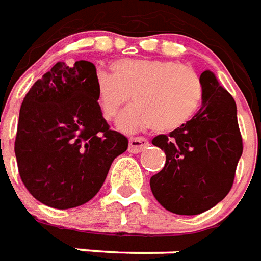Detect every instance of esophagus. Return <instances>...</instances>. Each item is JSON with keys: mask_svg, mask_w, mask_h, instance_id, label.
<instances>
[{"mask_svg": "<svg viewBox=\"0 0 261 261\" xmlns=\"http://www.w3.org/2000/svg\"><path fill=\"white\" fill-rule=\"evenodd\" d=\"M148 145V140L144 138V137H130V140H128V151H130V152H134V154L141 152V151L147 148Z\"/></svg>", "mask_w": 261, "mask_h": 261, "instance_id": "34e87169", "label": "esophagus"}]
</instances>
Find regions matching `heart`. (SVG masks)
Instances as JSON below:
<instances>
[{
  "label": "heart",
  "instance_id": "obj_1",
  "mask_svg": "<svg viewBox=\"0 0 261 261\" xmlns=\"http://www.w3.org/2000/svg\"><path fill=\"white\" fill-rule=\"evenodd\" d=\"M112 72L97 73L96 99L101 116L113 120L131 96L136 105L118 118L120 130H176L199 109L202 85L198 74L185 65L160 59H123L113 63Z\"/></svg>",
  "mask_w": 261,
  "mask_h": 261
}]
</instances>
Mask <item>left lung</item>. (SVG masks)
<instances>
[{
    "label": "left lung",
    "instance_id": "obj_1",
    "mask_svg": "<svg viewBox=\"0 0 261 261\" xmlns=\"http://www.w3.org/2000/svg\"><path fill=\"white\" fill-rule=\"evenodd\" d=\"M199 80V112L169 136L152 140L167 161L149 187L162 206L176 215H199L219 203L232 188L243 152L233 97L211 70Z\"/></svg>",
    "mask_w": 261,
    "mask_h": 261
}]
</instances>
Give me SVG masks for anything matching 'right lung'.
Masks as SVG:
<instances>
[{"mask_svg": "<svg viewBox=\"0 0 261 261\" xmlns=\"http://www.w3.org/2000/svg\"><path fill=\"white\" fill-rule=\"evenodd\" d=\"M96 66L58 62L27 93L15 156L31 195L56 209L86 203L100 191L114 158L128 147L109 128L96 99Z\"/></svg>", "mask_w": 261, "mask_h": 261, "instance_id": "right-lung-1", "label": "right lung"}]
</instances>
